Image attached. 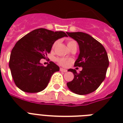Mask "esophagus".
<instances>
[{"instance_id":"esophagus-1","label":"esophagus","mask_w":123,"mask_h":123,"mask_svg":"<svg viewBox=\"0 0 123 123\" xmlns=\"http://www.w3.org/2000/svg\"><path fill=\"white\" fill-rule=\"evenodd\" d=\"M60 71L61 72H67V70H66V69H64V68H60Z\"/></svg>"}]
</instances>
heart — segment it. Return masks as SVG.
Instances as JSON below:
<instances>
[{"label": "heart", "instance_id": "b5f03b06", "mask_svg": "<svg viewBox=\"0 0 123 123\" xmlns=\"http://www.w3.org/2000/svg\"><path fill=\"white\" fill-rule=\"evenodd\" d=\"M57 43H58L57 41L56 42H55V43L53 44V48H55V47ZM74 44H76V42L74 40H69L68 42V47L71 46V45H74ZM56 61H57V62L59 63V65H60L63 67L67 66V65H68V62H69V61L64 58H57Z\"/></svg>", "mask_w": 123, "mask_h": 123}]
</instances>
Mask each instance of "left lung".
Masks as SVG:
<instances>
[{
	"mask_svg": "<svg viewBox=\"0 0 123 123\" xmlns=\"http://www.w3.org/2000/svg\"><path fill=\"white\" fill-rule=\"evenodd\" d=\"M67 34L78 43L80 54L74 65L83 68L80 73L74 69H68L74 77L67 85L70 91L76 94L92 93L99 86L106 76L109 65L106 50L101 43L86 33L67 32Z\"/></svg>",
	"mask_w": 123,
	"mask_h": 123,
	"instance_id": "obj_1",
	"label": "left lung"
}]
</instances>
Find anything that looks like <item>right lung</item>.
I'll use <instances>...</instances> for the list:
<instances>
[{"instance_id": "add662e5", "label": "right lung", "mask_w": 123, "mask_h": 123, "mask_svg": "<svg viewBox=\"0 0 123 123\" xmlns=\"http://www.w3.org/2000/svg\"><path fill=\"white\" fill-rule=\"evenodd\" d=\"M67 37L63 31L40 28L19 40L12 49L9 67L17 87L24 92L36 93L44 90L51 77L60 67L53 62L46 67L40 62L51 52L55 41Z\"/></svg>"}]
</instances>
